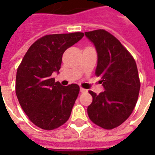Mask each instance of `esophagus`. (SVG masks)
<instances>
[{
  "label": "esophagus",
  "instance_id": "esophagus-1",
  "mask_svg": "<svg viewBox=\"0 0 155 155\" xmlns=\"http://www.w3.org/2000/svg\"><path fill=\"white\" fill-rule=\"evenodd\" d=\"M81 93H86L87 92V90H85V89H83V88H81Z\"/></svg>",
  "mask_w": 155,
  "mask_h": 155
}]
</instances>
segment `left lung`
I'll list each match as a JSON object with an SVG mask.
<instances>
[{"mask_svg": "<svg viewBox=\"0 0 155 155\" xmlns=\"http://www.w3.org/2000/svg\"><path fill=\"white\" fill-rule=\"evenodd\" d=\"M97 52L95 74L104 91L96 94L87 112L91 121L106 130L116 128L130 117L137 103L140 82L137 65L119 40L104 30L84 32Z\"/></svg>", "mask_w": 155, "mask_h": 155, "instance_id": "8db88e82", "label": "left lung"}]
</instances>
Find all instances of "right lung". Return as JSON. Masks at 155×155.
I'll return each mask as SVG.
<instances>
[{
	"label": "right lung",
	"mask_w": 155,
	"mask_h": 155,
	"mask_svg": "<svg viewBox=\"0 0 155 155\" xmlns=\"http://www.w3.org/2000/svg\"><path fill=\"white\" fill-rule=\"evenodd\" d=\"M83 36L82 32L45 35L31 45L19 65L15 94L25 114L41 129L54 130L71 116L80 87L63 86L51 74L59 73L65 50Z\"/></svg>",
	"instance_id": "right-lung-1"
}]
</instances>
